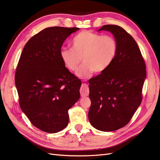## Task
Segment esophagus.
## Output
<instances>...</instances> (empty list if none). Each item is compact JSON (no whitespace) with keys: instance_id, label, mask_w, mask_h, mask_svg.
Instances as JSON below:
<instances>
[{"instance_id":"esophagus-1","label":"esophagus","mask_w":160,"mask_h":160,"mask_svg":"<svg viewBox=\"0 0 160 160\" xmlns=\"http://www.w3.org/2000/svg\"><path fill=\"white\" fill-rule=\"evenodd\" d=\"M80 93L81 97H85L89 95V87L88 85L86 83H83L81 85V89H80Z\"/></svg>"}]
</instances>
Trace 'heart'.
Listing matches in <instances>:
<instances>
[{
	"label": "heart",
	"mask_w": 160,
	"mask_h": 160,
	"mask_svg": "<svg viewBox=\"0 0 160 160\" xmlns=\"http://www.w3.org/2000/svg\"><path fill=\"white\" fill-rule=\"evenodd\" d=\"M118 52V44L110 35H102L82 31L72 40V48H63L60 57L67 67L77 71L81 61L84 62L77 75L81 78L90 77L94 71L103 72L113 62Z\"/></svg>",
	"instance_id": "obj_1"
}]
</instances>
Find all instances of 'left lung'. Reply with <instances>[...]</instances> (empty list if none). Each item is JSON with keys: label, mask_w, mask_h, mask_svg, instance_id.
Returning a JSON list of instances; mask_svg holds the SVG:
<instances>
[{"label": "left lung", "mask_w": 160, "mask_h": 160, "mask_svg": "<svg viewBox=\"0 0 160 160\" xmlns=\"http://www.w3.org/2000/svg\"><path fill=\"white\" fill-rule=\"evenodd\" d=\"M118 44L113 62L106 71L89 81L91 106L89 121L96 129L111 132L129 123L142 101L146 66L136 42L117 25H104Z\"/></svg>", "instance_id": "1"}]
</instances>
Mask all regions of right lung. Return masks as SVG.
Wrapping results in <instances>:
<instances>
[{
  "mask_svg": "<svg viewBox=\"0 0 160 160\" xmlns=\"http://www.w3.org/2000/svg\"><path fill=\"white\" fill-rule=\"evenodd\" d=\"M79 28H45L26 42L15 83L22 111L33 126L48 133L67 126L70 109L80 98L81 81L65 67L62 44Z\"/></svg>",
  "mask_w": 160,
  "mask_h": 160,
  "instance_id": "add662e5",
  "label": "right lung"
}]
</instances>
